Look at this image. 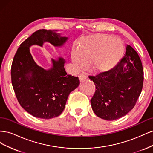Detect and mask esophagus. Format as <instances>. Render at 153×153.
Wrapping results in <instances>:
<instances>
[{"label":"esophagus","mask_w":153,"mask_h":153,"mask_svg":"<svg viewBox=\"0 0 153 153\" xmlns=\"http://www.w3.org/2000/svg\"><path fill=\"white\" fill-rule=\"evenodd\" d=\"M78 77H79V80L80 81L84 80H85L87 78V76L85 75V74H80L79 76H78Z\"/></svg>","instance_id":"1"}]
</instances>
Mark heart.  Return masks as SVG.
Wrapping results in <instances>:
<instances>
[{
    "label": "heart",
    "instance_id": "1",
    "mask_svg": "<svg viewBox=\"0 0 153 153\" xmlns=\"http://www.w3.org/2000/svg\"><path fill=\"white\" fill-rule=\"evenodd\" d=\"M124 52L121 39L110 35L97 34L84 36L78 40L76 49L71 52V59L78 69L90 64L92 71L103 73L117 65Z\"/></svg>",
    "mask_w": 153,
    "mask_h": 153
}]
</instances>
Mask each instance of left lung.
Listing matches in <instances>:
<instances>
[{
	"mask_svg": "<svg viewBox=\"0 0 153 153\" xmlns=\"http://www.w3.org/2000/svg\"><path fill=\"white\" fill-rule=\"evenodd\" d=\"M89 78L96 85L91 100L97 116L113 121L126 115L135 106L143 87L141 60L130 45L121 61L112 70Z\"/></svg>",
	"mask_w": 153,
	"mask_h": 153,
	"instance_id": "8db88e82",
	"label": "left lung"
}]
</instances>
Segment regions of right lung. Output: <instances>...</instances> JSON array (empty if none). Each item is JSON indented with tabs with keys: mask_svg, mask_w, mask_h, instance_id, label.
Listing matches in <instances>:
<instances>
[{
	"mask_svg": "<svg viewBox=\"0 0 153 153\" xmlns=\"http://www.w3.org/2000/svg\"><path fill=\"white\" fill-rule=\"evenodd\" d=\"M68 38L57 30L40 29L18 48L11 66V82L22 107L34 117L49 119L59 116L65 108L70 92L79 85L78 77L68 75L65 60L52 59V67L46 70L36 63L30 53L32 45L43 47L48 42L60 47Z\"/></svg>",
	"mask_w": 153,
	"mask_h": 153,
	"instance_id": "1",
	"label": "right lung"
}]
</instances>
